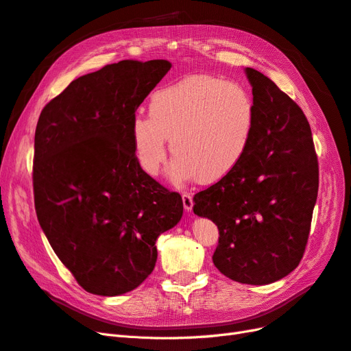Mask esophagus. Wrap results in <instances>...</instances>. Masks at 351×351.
<instances>
[{
	"label": "esophagus",
	"instance_id": "esophagus-1",
	"mask_svg": "<svg viewBox=\"0 0 351 351\" xmlns=\"http://www.w3.org/2000/svg\"><path fill=\"white\" fill-rule=\"evenodd\" d=\"M182 197H183V206H184V209L187 212L192 210L193 209V196L190 195V193H184Z\"/></svg>",
	"mask_w": 351,
	"mask_h": 351
}]
</instances>
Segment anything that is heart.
<instances>
[{"label": "heart", "mask_w": 351, "mask_h": 351, "mask_svg": "<svg viewBox=\"0 0 351 351\" xmlns=\"http://www.w3.org/2000/svg\"><path fill=\"white\" fill-rule=\"evenodd\" d=\"M254 130L256 105L244 84L214 74H192L155 90L149 117L136 114L130 136L145 174L159 173L168 139L176 154L168 169L171 178L217 183L240 165Z\"/></svg>", "instance_id": "1"}]
</instances>
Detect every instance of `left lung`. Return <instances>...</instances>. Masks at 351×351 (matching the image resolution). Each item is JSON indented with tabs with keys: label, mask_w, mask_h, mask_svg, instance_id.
Returning a JSON list of instances; mask_svg holds the SVG:
<instances>
[{
	"label": "left lung",
	"mask_w": 351,
	"mask_h": 351,
	"mask_svg": "<svg viewBox=\"0 0 351 351\" xmlns=\"http://www.w3.org/2000/svg\"><path fill=\"white\" fill-rule=\"evenodd\" d=\"M256 105L249 152L226 178L193 197V212L219 230L214 265L232 281L263 285L300 263L319 187L317 158L302 108L247 67Z\"/></svg>",
	"instance_id": "8db88e82"
}]
</instances>
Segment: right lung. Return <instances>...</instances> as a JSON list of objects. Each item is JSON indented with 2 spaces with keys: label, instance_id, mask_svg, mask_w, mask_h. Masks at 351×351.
Segmentation results:
<instances>
[{
  "label": "right lung",
  "instance_id": "1",
  "mask_svg": "<svg viewBox=\"0 0 351 351\" xmlns=\"http://www.w3.org/2000/svg\"><path fill=\"white\" fill-rule=\"evenodd\" d=\"M171 69L123 60L73 80L42 110L34 192L42 231L84 290L120 295L155 268L156 239L183 200L142 171L130 136L136 110Z\"/></svg>",
  "mask_w": 351,
  "mask_h": 351
}]
</instances>
